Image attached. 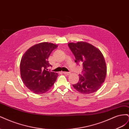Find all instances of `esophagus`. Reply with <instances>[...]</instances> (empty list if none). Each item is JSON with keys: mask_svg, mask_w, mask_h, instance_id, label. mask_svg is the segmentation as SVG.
<instances>
[{"mask_svg": "<svg viewBox=\"0 0 129 129\" xmlns=\"http://www.w3.org/2000/svg\"><path fill=\"white\" fill-rule=\"evenodd\" d=\"M62 73L65 74V75H69V74H71V73H69V72H62Z\"/></svg>", "mask_w": 129, "mask_h": 129, "instance_id": "34e87169", "label": "esophagus"}]
</instances>
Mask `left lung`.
<instances>
[{"mask_svg": "<svg viewBox=\"0 0 129 129\" xmlns=\"http://www.w3.org/2000/svg\"><path fill=\"white\" fill-rule=\"evenodd\" d=\"M75 57V62L83 63L82 75L73 87L83 94L94 92L101 88L107 75V68L103 54L90 44L84 41L68 44Z\"/></svg>", "mask_w": 129, "mask_h": 129, "instance_id": "8db88e82", "label": "left lung"}]
</instances>
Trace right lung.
<instances>
[{
  "instance_id": "1",
  "label": "right lung",
  "mask_w": 129,
  "mask_h": 129,
  "mask_svg": "<svg viewBox=\"0 0 129 129\" xmlns=\"http://www.w3.org/2000/svg\"><path fill=\"white\" fill-rule=\"evenodd\" d=\"M57 46L53 43L41 42L27 49L21 57L20 71L22 81L27 88L36 94L48 91L58 76L57 73L47 71L51 66L48 57Z\"/></svg>"
}]
</instances>
